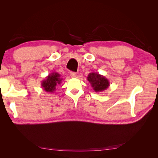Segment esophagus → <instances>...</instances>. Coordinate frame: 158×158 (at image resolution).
Listing matches in <instances>:
<instances>
[{"label": "esophagus", "mask_w": 158, "mask_h": 158, "mask_svg": "<svg viewBox=\"0 0 158 158\" xmlns=\"http://www.w3.org/2000/svg\"><path fill=\"white\" fill-rule=\"evenodd\" d=\"M70 76L72 78H75L76 76V73H74V72H71V73H70Z\"/></svg>", "instance_id": "34e87169"}]
</instances>
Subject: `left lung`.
Masks as SVG:
<instances>
[{
    "mask_svg": "<svg viewBox=\"0 0 158 158\" xmlns=\"http://www.w3.org/2000/svg\"><path fill=\"white\" fill-rule=\"evenodd\" d=\"M88 80L95 92H102L110 85L109 80L104 76L97 73H91L87 77Z\"/></svg>",
    "mask_w": 158,
    "mask_h": 158,
    "instance_id": "1",
    "label": "left lung"
}]
</instances>
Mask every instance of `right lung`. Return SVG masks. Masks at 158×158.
<instances>
[{"label": "right lung", "mask_w": 158, "mask_h": 158, "mask_svg": "<svg viewBox=\"0 0 158 158\" xmlns=\"http://www.w3.org/2000/svg\"><path fill=\"white\" fill-rule=\"evenodd\" d=\"M60 77V74L58 73H52L49 74L41 83L43 89L49 94L54 93L57 85L60 84L63 80V78Z\"/></svg>", "instance_id": "obj_1"}]
</instances>
